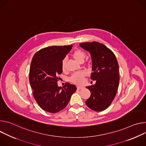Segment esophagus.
I'll return each mask as SVG.
<instances>
[{"instance_id": "34e87169", "label": "esophagus", "mask_w": 146, "mask_h": 146, "mask_svg": "<svg viewBox=\"0 0 146 146\" xmlns=\"http://www.w3.org/2000/svg\"><path fill=\"white\" fill-rule=\"evenodd\" d=\"M82 88H83V87H82V86H77V89H78V90L81 89Z\"/></svg>"}]
</instances>
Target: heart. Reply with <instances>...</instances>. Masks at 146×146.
<instances>
[{
  "instance_id": "obj_1",
  "label": "heart",
  "mask_w": 146,
  "mask_h": 146,
  "mask_svg": "<svg viewBox=\"0 0 146 146\" xmlns=\"http://www.w3.org/2000/svg\"><path fill=\"white\" fill-rule=\"evenodd\" d=\"M72 56L74 58L79 62H84V59L86 57L85 53L80 49L75 50ZM66 58H64L61 62V68L62 70H66ZM85 72L84 71H80L79 72L75 73L70 77V80L76 84H81L83 82V79L85 76Z\"/></svg>"
}]
</instances>
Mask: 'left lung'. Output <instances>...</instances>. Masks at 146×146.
Instances as JSON below:
<instances>
[{
    "label": "left lung",
    "instance_id": "obj_1",
    "mask_svg": "<svg viewBox=\"0 0 146 146\" xmlns=\"http://www.w3.org/2000/svg\"><path fill=\"white\" fill-rule=\"evenodd\" d=\"M79 46L91 56V79L96 80L94 85L86 87L91 94L85 103L92 110L103 111L109 107L117 92L119 76L117 58L110 49L99 42L82 43Z\"/></svg>",
    "mask_w": 146,
    "mask_h": 146
}]
</instances>
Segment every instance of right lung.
<instances>
[{"mask_svg":"<svg viewBox=\"0 0 146 146\" xmlns=\"http://www.w3.org/2000/svg\"><path fill=\"white\" fill-rule=\"evenodd\" d=\"M72 45L49 46L36 52L32 59L29 79L33 95L38 105L44 111L56 113L66 107L72 94L76 90L74 85H57L58 75L62 72V60Z\"/></svg>","mask_w":146,"mask_h":146,"instance_id":"right-lung-1","label":"right lung"}]
</instances>
